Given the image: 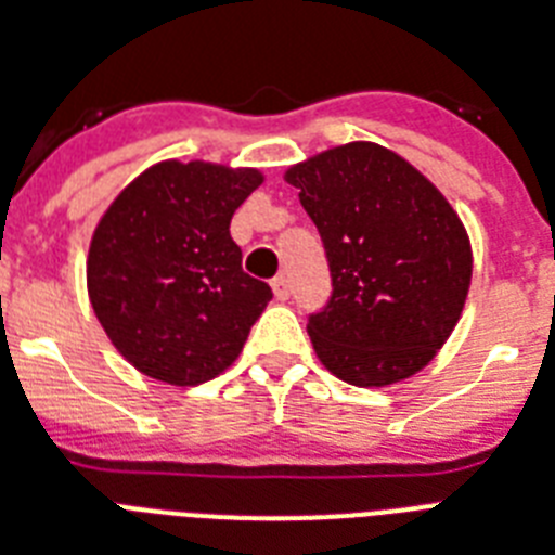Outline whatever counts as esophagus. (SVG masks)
<instances>
[{
  "label": "esophagus",
  "instance_id": "obj_1",
  "mask_svg": "<svg viewBox=\"0 0 555 555\" xmlns=\"http://www.w3.org/2000/svg\"><path fill=\"white\" fill-rule=\"evenodd\" d=\"M272 292L278 300H288V295H292V286H288V281L283 278V274H278V278L272 281Z\"/></svg>",
  "mask_w": 555,
  "mask_h": 555
}]
</instances>
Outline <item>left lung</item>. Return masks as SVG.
<instances>
[{
	"label": "left lung",
	"mask_w": 555,
	"mask_h": 555,
	"mask_svg": "<svg viewBox=\"0 0 555 555\" xmlns=\"http://www.w3.org/2000/svg\"><path fill=\"white\" fill-rule=\"evenodd\" d=\"M318 227L332 300L309 318L314 354L360 388L414 377L460 323L474 272L465 223L388 146L349 141L283 172Z\"/></svg>",
	"instance_id": "1"
}]
</instances>
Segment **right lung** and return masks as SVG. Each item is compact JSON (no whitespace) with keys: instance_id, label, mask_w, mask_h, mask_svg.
Instances as JSON below:
<instances>
[{"instance_id":"right-lung-1","label":"right lung","mask_w":555,"mask_h":555,"mask_svg":"<svg viewBox=\"0 0 555 555\" xmlns=\"http://www.w3.org/2000/svg\"><path fill=\"white\" fill-rule=\"evenodd\" d=\"M263 184L255 167L167 158L104 209L87 295L118 354L167 386H201L235 363L272 288L241 269L232 215Z\"/></svg>"}]
</instances>
